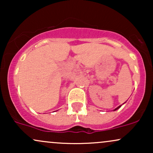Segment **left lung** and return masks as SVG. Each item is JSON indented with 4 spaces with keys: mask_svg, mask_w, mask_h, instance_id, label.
I'll return each instance as SVG.
<instances>
[{
    "mask_svg": "<svg viewBox=\"0 0 153 153\" xmlns=\"http://www.w3.org/2000/svg\"><path fill=\"white\" fill-rule=\"evenodd\" d=\"M121 106H122V105H120V106H119L118 107H117V108H115V109H114V111H116V110H117V109H118V108H120V107H121Z\"/></svg>",
    "mask_w": 153,
    "mask_h": 153,
    "instance_id": "1",
    "label": "left lung"
}]
</instances>
